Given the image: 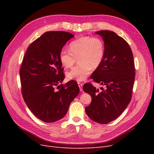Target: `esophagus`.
Segmentation results:
<instances>
[{"instance_id": "34e87169", "label": "esophagus", "mask_w": 154, "mask_h": 154, "mask_svg": "<svg viewBox=\"0 0 154 154\" xmlns=\"http://www.w3.org/2000/svg\"><path fill=\"white\" fill-rule=\"evenodd\" d=\"M78 86L79 87H80V91H82L83 89H82V87H83V83H81V82H78Z\"/></svg>"}]
</instances>
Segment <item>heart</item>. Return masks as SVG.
I'll return each mask as SVG.
<instances>
[{
	"label": "heart",
	"instance_id": "obj_1",
	"mask_svg": "<svg viewBox=\"0 0 154 154\" xmlns=\"http://www.w3.org/2000/svg\"><path fill=\"white\" fill-rule=\"evenodd\" d=\"M105 54L103 41L97 37L82 36L72 41L69 44V51L63 49L60 53V60L66 68L78 64L67 73L70 80L83 81L90 75L92 69L100 66Z\"/></svg>",
	"mask_w": 154,
	"mask_h": 154
}]
</instances>
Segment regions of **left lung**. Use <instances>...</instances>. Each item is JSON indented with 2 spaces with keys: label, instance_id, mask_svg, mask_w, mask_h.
Here are the masks:
<instances>
[{
  "label": "left lung",
  "instance_id": "left-lung-1",
  "mask_svg": "<svg viewBox=\"0 0 154 154\" xmlns=\"http://www.w3.org/2000/svg\"><path fill=\"white\" fill-rule=\"evenodd\" d=\"M96 34L103 37L105 54L91 78L104 88L98 90L86 83L83 90L92 97L91 104L85 107L87 116L94 122L106 124L118 118L129 104L136 73L133 53L127 41L108 30Z\"/></svg>",
  "mask_w": 154,
  "mask_h": 154
}]
</instances>
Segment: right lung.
Here are the masks:
<instances>
[{
  "mask_svg": "<svg viewBox=\"0 0 154 154\" xmlns=\"http://www.w3.org/2000/svg\"><path fill=\"white\" fill-rule=\"evenodd\" d=\"M72 37L62 31L45 32L29 45L23 58L20 69L23 98L32 114L45 123L63 118L80 92L76 81L61 84L65 74L60 53Z\"/></svg>",
  "mask_w": 154,
  "mask_h": 154,
  "instance_id": "add662e5",
  "label": "right lung"
}]
</instances>
